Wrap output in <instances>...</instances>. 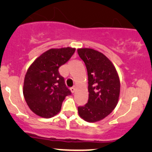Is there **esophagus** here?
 <instances>
[{
    "instance_id": "1",
    "label": "esophagus",
    "mask_w": 152,
    "mask_h": 152,
    "mask_svg": "<svg viewBox=\"0 0 152 152\" xmlns=\"http://www.w3.org/2000/svg\"><path fill=\"white\" fill-rule=\"evenodd\" d=\"M76 87H75V86H73V87H72L71 88H70V91H71V93H74V92L76 91Z\"/></svg>"
}]
</instances>
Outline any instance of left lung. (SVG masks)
Here are the masks:
<instances>
[{
  "mask_svg": "<svg viewBox=\"0 0 152 152\" xmlns=\"http://www.w3.org/2000/svg\"><path fill=\"white\" fill-rule=\"evenodd\" d=\"M88 75V102L78 107L79 115L87 122L102 120L113 112L118 102L120 79L111 61L92 48H79Z\"/></svg>",
  "mask_w": 152,
  "mask_h": 152,
  "instance_id": "left-lung-1",
  "label": "left lung"
}]
</instances>
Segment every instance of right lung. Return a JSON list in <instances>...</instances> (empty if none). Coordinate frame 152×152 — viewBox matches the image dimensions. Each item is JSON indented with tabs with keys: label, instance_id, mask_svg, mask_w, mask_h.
I'll return each instance as SVG.
<instances>
[{
	"label": "right lung",
	"instance_id": "obj_1",
	"mask_svg": "<svg viewBox=\"0 0 152 152\" xmlns=\"http://www.w3.org/2000/svg\"><path fill=\"white\" fill-rule=\"evenodd\" d=\"M75 50L70 47L51 48L28 67L24 79L23 96L34 113L48 118L60 111L62 102L71 93L59 68L70 59Z\"/></svg>",
	"mask_w": 152,
	"mask_h": 152
}]
</instances>
